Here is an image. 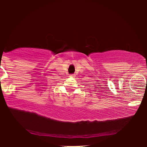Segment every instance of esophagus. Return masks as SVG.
<instances>
[{
    "label": "esophagus",
    "mask_w": 147,
    "mask_h": 147,
    "mask_svg": "<svg viewBox=\"0 0 147 147\" xmlns=\"http://www.w3.org/2000/svg\"><path fill=\"white\" fill-rule=\"evenodd\" d=\"M69 77H71V78H75V77H76V75H75V74H71V75L69 76Z\"/></svg>",
    "instance_id": "1"
}]
</instances>
